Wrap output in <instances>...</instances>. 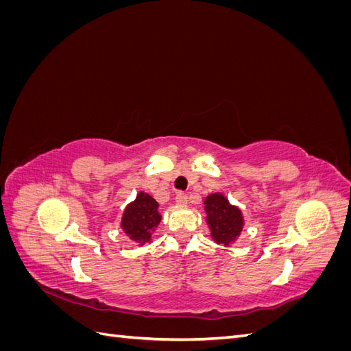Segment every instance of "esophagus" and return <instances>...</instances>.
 <instances>
[{"mask_svg": "<svg viewBox=\"0 0 351 351\" xmlns=\"http://www.w3.org/2000/svg\"><path fill=\"white\" fill-rule=\"evenodd\" d=\"M176 204L180 205V206H184V205L187 204V196H186V193L178 192V193L176 195Z\"/></svg>", "mask_w": 351, "mask_h": 351, "instance_id": "1", "label": "esophagus"}]
</instances>
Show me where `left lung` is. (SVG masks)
I'll list each match as a JSON object with an SVG mask.
<instances>
[{
	"instance_id": "left-lung-1",
	"label": "left lung",
	"mask_w": 351,
	"mask_h": 351,
	"mask_svg": "<svg viewBox=\"0 0 351 351\" xmlns=\"http://www.w3.org/2000/svg\"><path fill=\"white\" fill-rule=\"evenodd\" d=\"M204 205L212 240L217 244L230 247L240 237L244 227L241 209L231 205L230 200L222 193L208 195Z\"/></svg>"
}]
</instances>
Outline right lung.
<instances>
[{
  "mask_svg": "<svg viewBox=\"0 0 351 351\" xmlns=\"http://www.w3.org/2000/svg\"><path fill=\"white\" fill-rule=\"evenodd\" d=\"M158 208V202L145 192L137 193L136 199L125 206L120 227L127 237L137 243V246L151 243L152 232L161 222Z\"/></svg>",
  "mask_w": 351,
  "mask_h": 351,
  "instance_id": "1",
  "label": "right lung"
}]
</instances>
